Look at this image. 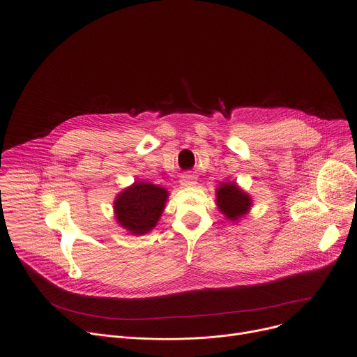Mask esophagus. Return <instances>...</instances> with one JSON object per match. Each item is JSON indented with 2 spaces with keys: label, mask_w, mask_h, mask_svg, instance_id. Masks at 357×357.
<instances>
[{
  "label": "esophagus",
  "mask_w": 357,
  "mask_h": 357,
  "mask_svg": "<svg viewBox=\"0 0 357 357\" xmlns=\"http://www.w3.org/2000/svg\"><path fill=\"white\" fill-rule=\"evenodd\" d=\"M181 185L182 186H193V185H197V176H192V175L182 176Z\"/></svg>",
  "instance_id": "obj_1"
}]
</instances>
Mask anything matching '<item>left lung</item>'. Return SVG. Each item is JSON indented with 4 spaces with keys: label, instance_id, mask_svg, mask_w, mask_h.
<instances>
[{
    "label": "left lung",
    "instance_id": "left-lung-1",
    "mask_svg": "<svg viewBox=\"0 0 357 357\" xmlns=\"http://www.w3.org/2000/svg\"><path fill=\"white\" fill-rule=\"evenodd\" d=\"M253 202L248 192H245L236 182H222L216 188V206L232 222H239L246 216Z\"/></svg>",
    "mask_w": 357,
    "mask_h": 357
}]
</instances>
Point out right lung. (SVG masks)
I'll list each match as a JSON object with an SVG mask.
<instances>
[{"instance_id":"1","label":"right lung","mask_w":357,"mask_h":357,"mask_svg":"<svg viewBox=\"0 0 357 357\" xmlns=\"http://www.w3.org/2000/svg\"><path fill=\"white\" fill-rule=\"evenodd\" d=\"M169 192L158 185L135 181L121 190L114 201L115 219L131 235L151 232L165 209Z\"/></svg>"}]
</instances>
